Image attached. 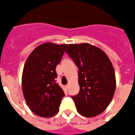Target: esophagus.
Instances as JSON below:
<instances>
[{
	"label": "esophagus",
	"mask_w": 135,
	"mask_h": 135,
	"mask_svg": "<svg viewBox=\"0 0 135 135\" xmlns=\"http://www.w3.org/2000/svg\"><path fill=\"white\" fill-rule=\"evenodd\" d=\"M69 84H67L66 85V89H69Z\"/></svg>",
	"instance_id": "1"
}]
</instances>
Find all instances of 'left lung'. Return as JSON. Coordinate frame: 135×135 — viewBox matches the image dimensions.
<instances>
[{
	"label": "left lung",
	"instance_id": "obj_1",
	"mask_svg": "<svg viewBox=\"0 0 135 135\" xmlns=\"http://www.w3.org/2000/svg\"><path fill=\"white\" fill-rule=\"evenodd\" d=\"M66 52L79 68L80 91L71 96L76 110L85 117L100 114L109 105L116 89V76L104 51L87 43L69 44Z\"/></svg>",
	"mask_w": 135,
	"mask_h": 135
}]
</instances>
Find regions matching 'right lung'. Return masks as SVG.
Segmentation results:
<instances>
[{"instance_id":"1","label":"right lung","mask_w":135,"mask_h":135,"mask_svg":"<svg viewBox=\"0 0 135 135\" xmlns=\"http://www.w3.org/2000/svg\"><path fill=\"white\" fill-rule=\"evenodd\" d=\"M67 46L42 44L32 51L25 63L21 81L24 98L31 111L40 117H52L59 111L65 93L56 81V67Z\"/></svg>"}]
</instances>
